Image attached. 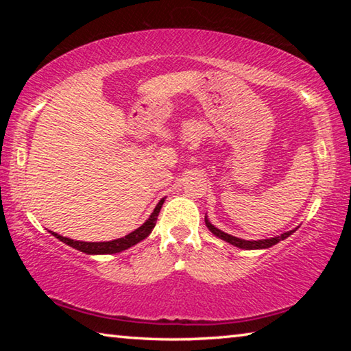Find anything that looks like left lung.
I'll use <instances>...</instances> for the list:
<instances>
[{
  "instance_id": "obj_1",
  "label": "left lung",
  "mask_w": 351,
  "mask_h": 351,
  "mask_svg": "<svg viewBox=\"0 0 351 351\" xmlns=\"http://www.w3.org/2000/svg\"><path fill=\"white\" fill-rule=\"evenodd\" d=\"M206 226H207V228H209V230H210V232H212L213 235L218 237V239L228 241V243H230V245H234V246L240 247V249H246V251H251V249H266V247L274 246V245H277L278 241H282V240H285V239H288L289 235H293V234L295 232V229H297V228H295V229H293V230H288V232H283L282 235L272 237V239H265V240H243V239H237V237H234V235L226 234V232H223V230H219L218 228H215V226H213V224L209 221V219H207V217H206Z\"/></svg>"
}]
</instances>
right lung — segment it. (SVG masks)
<instances>
[{
	"label": "right lung",
	"mask_w": 351,
	"mask_h": 351,
	"mask_svg": "<svg viewBox=\"0 0 351 351\" xmlns=\"http://www.w3.org/2000/svg\"><path fill=\"white\" fill-rule=\"evenodd\" d=\"M162 204H164V198L156 204V207H154V210L152 212V215L148 217L147 221H145L144 224H142L141 228L133 230V232H130V234L125 235V237H122V239H117V240H112V241L88 243V241H79V240L66 239V237L58 235V234H56V232H52V230H49V232H51L52 235H54L56 239H58V240L63 241V243H66L68 246L74 247V249H77V251H80V252L90 254V255L122 252V251H125V249H128V247L138 245L139 241L147 239V237L152 234L153 228H154V226H156V219H158L159 212H161Z\"/></svg>",
	"instance_id": "right-lung-1"
}]
</instances>
